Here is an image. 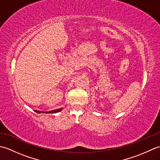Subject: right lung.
<instances>
[{"label": "right lung", "instance_id": "right-lung-1", "mask_svg": "<svg viewBox=\"0 0 160 160\" xmlns=\"http://www.w3.org/2000/svg\"><path fill=\"white\" fill-rule=\"evenodd\" d=\"M62 108H58V109H56V110H53V111H47V112H42V111H37L36 110L35 111L36 112V113H58V112H60L61 110H62Z\"/></svg>", "mask_w": 160, "mask_h": 160}]
</instances>
